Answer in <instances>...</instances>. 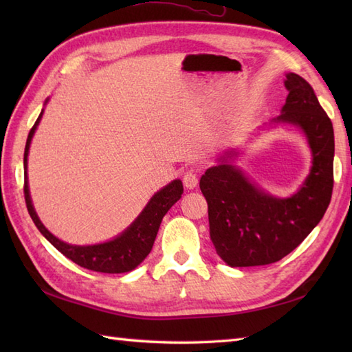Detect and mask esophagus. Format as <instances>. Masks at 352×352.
<instances>
[{
    "instance_id": "1",
    "label": "esophagus",
    "mask_w": 352,
    "mask_h": 352,
    "mask_svg": "<svg viewBox=\"0 0 352 352\" xmlns=\"http://www.w3.org/2000/svg\"><path fill=\"white\" fill-rule=\"evenodd\" d=\"M183 184H184L188 189L197 188V184H198V175H197V172L193 170V169L186 170L184 175H183Z\"/></svg>"
}]
</instances>
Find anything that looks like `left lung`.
<instances>
[{
	"label": "left lung",
	"instance_id": "left-lung-1",
	"mask_svg": "<svg viewBox=\"0 0 352 352\" xmlns=\"http://www.w3.org/2000/svg\"><path fill=\"white\" fill-rule=\"evenodd\" d=\"M289 95L275 122L305 133L313 154L310 175L294 197L280 199L258 190L233 164L234 154L206 170L199 188L208 204L210 239L230 266L271 265L294 251L327 212L334 175V131L313 87L298 74L286 76Z\"/></svg>",
	"mask_w": 352,
	"mask_h": 352
}]
</instances>
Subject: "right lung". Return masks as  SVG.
<instances>
[{"mask_svg":"<svg viewBox=\"0 0 352 352\" xmlns=\"http://www.w3.org/2000/svg\"><path fill=\"white\" fill-rule=\"evenodd\" d=\"M42 113L36 119L34 125L28 133L24 151V197L27 210L30 216H32L34 226L58 251L63 254L65 257L71 258L74 263H77L81 267L104 274H122L133 271V269L140 265L148 254L151 252L163 216L168 213L169 208L174 206L178 199L182 198L183 183L180 180H174L169 183L166 188L157 192L148 203V206L144 208V212L139 214V218L134 221L121 236L113 239V241L89 246H77L58 241L56 236H52L50 231L43 227V223L37 218L28 192L27 155L30 149V142H32L36 126L42 118Z\"/></svg>","mask_w":352,"mask_h":352,"instance_id":"right-lung-1","label":"right lung"}]
</instances>
